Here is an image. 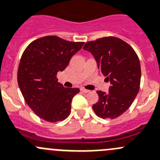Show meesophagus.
Instances as JSON below:
<instances>
[{
	"label": "esophagus",
	"instance_id": "34e87169",
	"mask_svg": "<svg viewBox=\"0 0 160 160\" xmlns=\"http://www.w3.org/2000/svg\"><path fill=\"white\" fill-rule=\"evenodd\" d=\"M80 90H81V91L83 92V93H89V92H90V90H87V89H84V88H81V89H80Z\"/></svg>",
	"mask_w": 160,
	"mask_h": 160
}]
</instances>
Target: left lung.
Instances as JSON below:
<instances>
[{
  "mask_svg": "<svg viewBox=\"0 0 160 160\" xmlns=\"http://www.w3.org/2000/svg\"><path fill=\"white\" fill-rule=\"evenodd\" d=\"M83 49L93 55L99 70L110 82L109 93L97 90L99 101L93 105L102 119L119 117L135 100L140 86L141 67L133 48L115 37H105L85 43Z\"/></svg>",
  "mask_w": 160,
  "mask_h": 160,
  "instance_id": "obj_1",
  "label": "left lung"
}]
</instances>
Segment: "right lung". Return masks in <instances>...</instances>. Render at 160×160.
I'll return each instance as SVG.
<instances>
[{
	"mask_svg": "<svg viewBox=\"0 0 160 160\" xmlns=\"http://www.w3.org/2000/svg\"><path fill=\"white\" fill-rule=\"evenodd\" d=\"M83 44L46 36L33 40L23 51L18 70V86L27 104L43 120L56 122L70 115L72 99L80 89L65 88L57 74Z\"/></svg>",
	"mask_w": 160,
	"mask_h": 160,
	"instance_id": "1",
	"label": "right lung"
}]
</instances>
